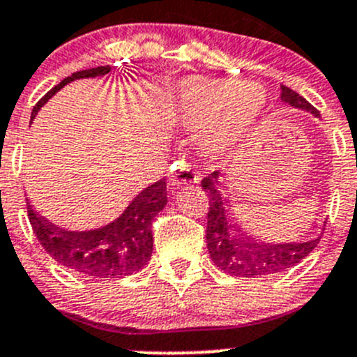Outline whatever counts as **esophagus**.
Returning a JSON list of instances; mask_svg holds the SVG:
<instances>
[{
  "instance_id": "esophagus-1",
  "label": "esophagus",
  "mask_w": 357,
  "mask_h": 357,
  "mask_svg": "<svg viewBox=\"0 0 357 357\" xmlns=\"http://www.w3.org/2000/svg\"><path fill=\"white\" fill-rule=\"evenodd\" d=\"M201 181V174L192 167L190 163H185L183 160L176 162L174 169H172V176L169 179L171 186H183V185H192V183Z\"/></svg>"
}]
</instances>
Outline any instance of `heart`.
Here are the masks:
<instances>
[{"instance_id":"obj_1","label":"heart","mask_w":357,"mask_h":357,"mask_svg":"<svg viewBox=\"0 0 357 357\" xmlns=\"http://www.w3.org/2000/svg\"><path fill=\"white\" fill-rule=\"evenodd\" d=\"M261 86L232 79H190L176 96V112L186 128L206 132L204 146L218 153L241 144L264 112Z\"/></svg>"}]
</instances>
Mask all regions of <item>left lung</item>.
<instances>
[{
	"label": "left lung",
	"instance_id": "8db88e82",
	"mask_svg": "<svg viewBox=\"0 0 357 357\" xmlns=\"http://www.w3.org/2000/svg\"><path fill=\"white\" fill-rule=\"evenodd\" d=\"M282 88V100L296 109H305L312 114L319 116L317 109L306 102L301 95L292 91L287 86ZM220 172L215 171L206 176L201 181L202 190L209 197L208 208V225H206V243L208 252L215 266L222 271L241 278H261V276L273 275V273L287 271L289 268L301 262L306 255L319 245L321 236L317 239L306 243H255L248 238H241L236 225H232L229 208L225 199L220 192L218 185Z\"/></svg>",
	"mask_w": 357,
	"mask_h": 357
}]
</instances>
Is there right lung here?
<instances>
[{
	"label": "right lung",
	"mask_w": 357,
	"mask_h": 357,
	"mask_svg": "<svg viewBox=\"0 0 357 357\" xmlns=\"http://www.w3.org/2000/svg\"><path fill=\"white\" fill-rule=\"evenodd\" d=\"M111 72V66L81 70L63 79L33 107L31 121L43 103L70 81L98 77ZM167 204V183L160 179L142 190L130 202L118 220L95 231H65L40 216L28 202V218L43 250L65 268L95 278H121L141 271L153 254V218Z\"/></svg>",
	"instance_id": "add662e5"
}]
</instances>
